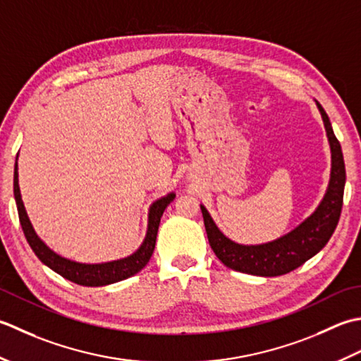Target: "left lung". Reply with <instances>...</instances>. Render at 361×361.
I'll return each mask as SVG.
<instances>
[{
  "mask_svg": "<svg viewBox=\"0 0 361 361\" xmlns=\"http://www.w3.org/2000/svg\"><path fill=\"white\" fill-rule=\"evenodd\" d=\"M316 106L319 109L327 132L330 152H332V170H330L327 191L318 209L296 229L263 245H238L218 229L207 209L201 205L210 246L227 268L262 277L282 276L299 268L318 254L335 232L343 207L345 168L341 145L334 134L326 110L318 101Z\"/></svg>",
  "mask_w": 361,
  "mask_h": 361,
  "instance_id": "1",
  "label": "left lung"
}]
</instances>
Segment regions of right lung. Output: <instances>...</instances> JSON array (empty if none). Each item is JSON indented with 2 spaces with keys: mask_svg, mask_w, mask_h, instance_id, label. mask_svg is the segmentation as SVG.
Listing matches in <instances>:
<instances>
[{
  "mask_svg": "<svg viewBox=\"0 0 361 361\" xmlns=\"http://www.w3.org/2000/svg\"><path fill=\"white\" fill-rule=\"evenodd\" d=\"M13 196H16L21 229H23L25 237L29 243V246H31V249L34 251V254L39 257V260L43 264H47L48 268L56 271L57 274H61L70 282H75L82 286L110 285V283L124 281V279L137 274L138 271H142L146 264H148L151 255L154 252V247H156L160 218L164 215L168 204H170L176 197L174 193H168L166 196L160 197V200L154 201L151 204L149 213H148V231H146V237L142 243V246H140L134 254L129 257H124V259H120V260L106 262V263H79L56 254L53 249H49L45 243L39 238V235L35 233L34 227L27 218L23 201H21L17 161H16V170H13Z\"/></svg>",
  "mask_w": 361,
  "mask_h": 361,
  "instance_id": "1",
  "label": "right lung"
}]
</instances>
